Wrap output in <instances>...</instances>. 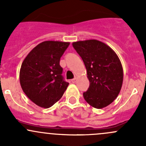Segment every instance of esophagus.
<instances>
[{
  "mask_svg": "<svg viewBox=\"0 0 146 146\" xmlns=\"http://www.w3.org/2000/svg\"><path fill=\"white\" fill-rule=\"evenodd\" d=\"M76 80H77V79H76V77L74 78L73 79H72V83H74V84L76 83Z\"/></svg>",
  "mask_w": 146,
  "mask_h": 146,
  "instance_id": "34e87169",
  "label": "esophagus"
}]
</instances>
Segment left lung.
<instances>
[{
    "label": "left lung",
    "instance_id": "8db88e82",
    "mask_svg": "<svg viewBox=\"0 0 146 146\" xmlns=\"http://www.w3.org/2000/svg\"><path fill=\"white\" fill-rule=\"evenodd\" d=\"M74 48L83 60L90 85L83 94L86 101L101 109L117 98L123 82V69L115 52L97 40L74 42Z\"/></svg>",
    "mask_w": 146,
    "mask_h": 146
}]
</instances>
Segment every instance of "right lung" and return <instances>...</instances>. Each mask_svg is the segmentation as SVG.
<instances>
[{
    "label": "right lung",
    "instance_id": "1",
    "mask_svg": "<svg viewBox=\"0 0 146 146\" xmlns=\"http://www.w3.org/2000/svg\"><path fill=\"white\" fill-rule=\"evenodd\" d=\"M69 42L46 40L31 50L22 62L19 82L24 93L37 106L48 108L58 102L69 83L60 60Z\"/></svg>",
    "mask_w": 146,
    "mask_h": 146
}]
</instances>
